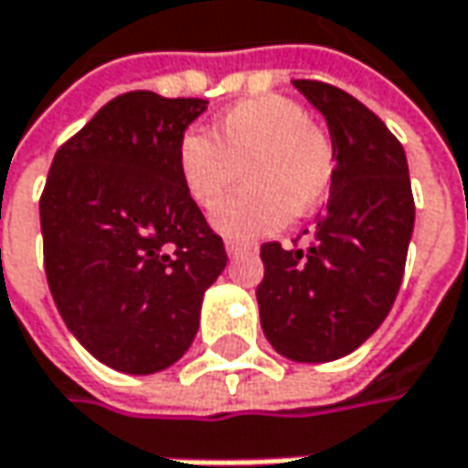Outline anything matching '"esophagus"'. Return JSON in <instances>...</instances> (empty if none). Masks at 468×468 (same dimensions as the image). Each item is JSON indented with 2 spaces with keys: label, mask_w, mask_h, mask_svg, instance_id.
I'll return each instance as SVG.
<instances>
[{
  "label": "esophagus",
  "mask_w": 468,
  "mask_h": 468,
  "mask_svg": "<svg viewBox=\"0 0 468 468\" xmlns=\"http://www.w3.org/2000/svg\"><path fill=\"white\" fill-rule=\"evenodd\" d=\"M225 251H228L230 257H238V254L251 251V246H249V243H240V240H225Z\"/></svg>",
  "instance_id": "esophagus-1"
}]
</instances>
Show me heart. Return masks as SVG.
Returning <instances> with one entry per match:
<instances>
[{"mask_svg": "<svg viewBox=\"0 0 468 468\" xmlns=\"http://www.w3.org/2000/svg\"><path fill=\"white\" fill-rule=\"evenodd\" d=\"M179 179L193 204L211 208L238 175L243 187L211 214V225L228 238H260L281 230L291 217L313 214L334 179V143L286 97L235 102L211 137L187 132L177 145Z\"/></svg>", "mask_w": 468, "mask_h": 468, "instance_id": "b5f03b06", "label": "heart"}]
</instances>
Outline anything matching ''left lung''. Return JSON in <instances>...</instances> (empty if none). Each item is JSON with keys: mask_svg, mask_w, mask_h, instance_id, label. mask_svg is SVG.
I'll return each instance as SVG.
<instances>
[{"mask_svg": "<svg viewBox=\"0 0 468 468\" xmlns=\"http://www.w3.org/2000/svg\"><path fill=\"white\" fill-rule=\"evenodd\" d=\"M293 87L325 119L336 169L310 246H261L257 302L278 355L328 363L355 352L389 315L416 207L405 151L373 111L323 81L296 79Z\"/></svg>", "mask_w": 468, "mask_h": 468, "instance_id": "obj_1", "label": "left lung"}]
</instances>
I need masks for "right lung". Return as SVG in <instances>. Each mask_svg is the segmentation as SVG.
Masks as SVG:
<instances>
[{
	"label": "right lung",
	"mask_w": 468,
	"mask_h": 468,
	"mask_svg": "<svg viewBox=\"0 0 468 468\" xmlns=\"http://www.w3.org/2000/svg\"><path fill=\"white\" fill-rule=\"evenodd\" d=\"M207 105L126 92L52 158L39 204L47 283L70 334L108 368L175 366L228 264L177 169L179 140Z\"/></svg>",
	"instance_id": "add662e5"
}]
</instances>
